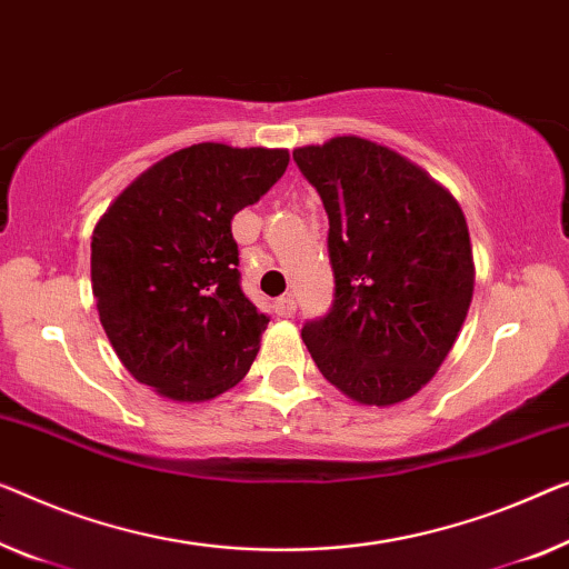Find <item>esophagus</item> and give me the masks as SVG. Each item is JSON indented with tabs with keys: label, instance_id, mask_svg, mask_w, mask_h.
<instances>
[{
	"label": "esophagus",
	"instance_id": "esophagus-1",
	"mask_svg": "<svg viewBox=\"0 0 569 569\" xmlns=\"http://www.w3.org/2000/svg\"><path fill=\"white\" fill-rule=\"evenodd\" d=\"M273 309H276V313H278V317H281V319H291L293 313H296L293 296H281V299H276Z\"/></svg>",
	"mask_w": 569,
	"mask_h": 569
}]
</instances>
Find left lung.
Segmentation results:
<instances>
[{"label": "left lung", "instance_id": "obj_1", "mask_svg": "<svg viewBox=\"0 0 569 569\" xmlns=\"http://www.w3.org/2000/svg\"><path fill=\"white\" fill-rule=\"evenodd\" d=\"M329 217L335 303L301 329L329 383L362 406L417 396L468 317L475 262L460 203L421 166L358 134L293 150Z\"/></svg>", "mask_w": 569, "mask_h": 569}]
</instances>
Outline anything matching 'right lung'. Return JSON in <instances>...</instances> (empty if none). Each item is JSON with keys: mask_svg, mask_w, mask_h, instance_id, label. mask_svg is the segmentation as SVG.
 <instances>
[{"mask_svg": "<svg viewBox=\"0 0 569 569\" xmlns=\"http://www.w3.org/2000/svg\"><path fill=\"white\" fill-rule=\"evenodd\" d=\"M286 148L199 142L142 171L91 234L99 321L130 376L178 403L230 391L268 317L240 288L232 217L286 173Z\"/></svg>", "mask_w": 569, "mask_h": 569, "instance_id": "add662e5", "label": "right lung"}]
</instances>
